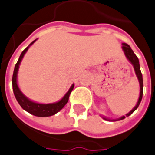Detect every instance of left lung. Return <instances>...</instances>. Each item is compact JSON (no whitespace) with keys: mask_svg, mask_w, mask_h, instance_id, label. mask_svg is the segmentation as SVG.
<instances>
[{"mask_svg":"<svg viewBox=\"0 0 155 155\" xmlns=\"http://www.w3.org/2000/svg\"><path fill=\"white\" fill-rule=\"evenodd\" d=\"M122 49H123V51L125 53V55L126 57L131 62V64L134 65V70H135V74L137 75L138 78V81H139V84H140V94H139V98H138V101L137 102V105L134 106V108L130 111V112L127 114V117L130 116L131 114H133V112L136 110V109L138 108V106H139V104H140L141 101H142V94H143V81H142V74L141 73V70H140V65H139V61H138V57L136 56L134 53L133 52V50L131 49L130 46L127 43H123L122 44ZM126 116H122V117H120L119 119L117 120H122V119H124ZM104 119L106 120H109L106 117H103ZM114 121V120H113ZM114 121H117V120H114Z\"/></svg>","mask_w":155,"mask_h":155,"instance_id":"obj_1","label":"left lung"}]
</instances>
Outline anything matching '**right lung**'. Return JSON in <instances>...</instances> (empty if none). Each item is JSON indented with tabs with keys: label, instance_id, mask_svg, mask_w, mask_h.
<instances>
[{
	"label": "right lung",
	"instance_id": "1",
	"mask_svg": "<svg viewBox=\"0 0 155 155\" xmlns=\"http://www.w3.org/2000/svg\"><path fill=\"white\" fill-rule=\"evenodd\" d=\"M35 41L36 40L33 41V42L30 43V45L23 50V52H22L21 54V56H20L19 59L17 61V64L15 65L14 70H13V79H12L13 90V93H14L15 97L17 99V101H18V103L20 104V106L22 107V109H24L25 110L28 112L29 114H31L35 115V116H38V117H49V116H52V115L55 114H57L58 112H59V111L65 106V104L67 103L68 101H69V97H70V94H71L72 90L74 89V84L72 85V86L70 87L69 91L65 94V95L63 97V98L61 99V100H60L59 101H58V102H56V103H36V102H33V101H30L29 99L27 98V97L21 92V90H20V89L18 88V85H17V71H18V69H19L20 63L21 61L22 58L24 57L25 54L27 50H28V47L30 46L31 45H33Z\"/></svg>",
	"mask_w": 155,
	"mask_h": 155
}]
</instances>
